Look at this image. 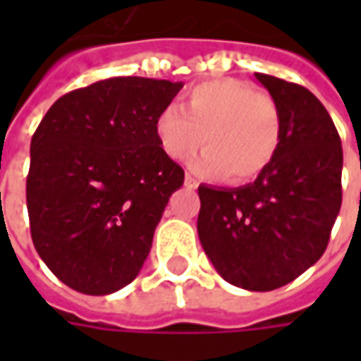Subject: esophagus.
Listing matches in <instances>:
<instances>
[{
    "label": "esophagus",
    "mask_w": 361,
    "mask_h": 361,
    "mask_svg": "<svg viewBox=\"0 0 361 361\" xmlns=\"http://www.w3.org/2000/svg\"><path fill=\"white\" fill-rule=\"evenodd\" d=\"M183 183H185V188H189V189H197L199 188V181L195 180V178H193V176H185V181H183Z\"/></svg>",
    "instance_id": "obj_1"
}]
</instances>
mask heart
Wrapping results in <instances>:
<instances>
[{"label": "heart", "instance_id": "b5f03b06", "mask_svg": "<svg viewBox=\"0 0 361 361\" xmlns=\"http://www.w3.org/2000/svg\"><path fill=\"white\" fill-rule=\"evenodd\" d=\"M154 135L172 160L204 150L193 168L204 176H226L247 183L276 160L284 139L282 116L274 98L250 82L220 79L197 85L180 106H166L154 119Z\"/></svg>", "mask_w": 361, "mask_h": 361}]
</instances>
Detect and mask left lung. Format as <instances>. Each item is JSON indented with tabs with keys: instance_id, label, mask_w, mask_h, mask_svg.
<instances>
[{
	"instance_id": "8db88e82",
	"label": "left lung",
	"mask_w": 361,
	"mask_h": 361,
	"mask_svg": "<svg viewBox=\"0 0 361 361\" xmlns=\"http://www.w3.org/2000/svg\"><path fill=\"white\" fill-rule=\"evenodd\" d=\"M279 106L284 139L276 160L242 188L199 185L197 232L222 279L269 292L325 253L342 203V147L333 119L310 90L255 73Z\"/></svg>"
}]
</instances>
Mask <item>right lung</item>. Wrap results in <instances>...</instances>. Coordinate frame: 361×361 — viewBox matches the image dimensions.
Wrapping results in <instances>:
<instances>
[{
	"label": "right lung",
	"instance_id": "right-lung-1",
	"mask_svg": "<svg viewBox=\"0 0 361 361\" xmlns=\"http://www.w3.org/2000/svg\"><path fill=\"white\" fill-rule=\"evenodd\" d=\"M183 82L114 77L51 104L30 141L27 209L38 255L89 295L127 286L183 170L160 149L158 111Z\"/></svg>",
	"mask_w": 361,
	"mask_h": 361
}]
</instances>
